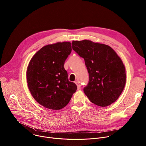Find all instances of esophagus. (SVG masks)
I'll return each instance as SVG.
<instances>
[{"instance_id": "34e87169", "label": "esophagus", "mask_w": 146, "mask_h": 146, "mask_svg": "<svg viewBox=\"0 0 146 146\" xmlns=\"http://www.w3.org/2000/svg\"><path fill=\"white\" fill-rule=\"evenodd\" d=\"M76 84L77 86V90H80V88H81V85L80 83L78 82H76Z\"/></svg>"}]
</instances>
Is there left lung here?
Instances as JSON below:
<instances>
[{
  "label": "left lung",
  "instance_id": "obj_1",
  "mask_svg": "<svg viewBox=\"0 0 146 146\" xmlns=\"http://www.w3.org/2000/svg\"><path fill=\"white\" fill-rule=\"evenodd\" d=\"M73 50L85 61L89 82L84 92L95 105L105 107L114 103L126 82L125 69L121 58L109 46L90 40L73 41Z\"/></svg>",
  "mask_w": 146,
  "mask_h": 146
}]
</instances>
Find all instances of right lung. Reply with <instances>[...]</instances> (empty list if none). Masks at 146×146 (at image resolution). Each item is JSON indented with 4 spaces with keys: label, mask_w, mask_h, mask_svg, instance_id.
<instances>
[{
    "label": "right lung",
    "mask_w": 146,
    "mask_h": 146,
    "mask_svg": "<svg viewBox=\"0 0 146 146\" xmlns=\"http://www.w3.org/2000/svg\"><path fill=\"white\" fill-rule=\"evenodd\" d=\"M72 52L70 42L44 46L31 59L27 72L29 90L41 105L55 110L65 108L77 90L64 68Z\"/></svg>",
    "instance_id": "add662e5"
}]
</instances>
